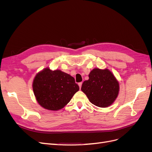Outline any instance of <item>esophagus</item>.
Instances as JSON below:
<instances>
[{"instance_id": "esophagus-1", "label": "esophagus", "mask_w": 152, "mask_h": 152, "mask_svg": "<svg viewBox=\"0 0 152 152\" xmlns=\"http://www.w3.org/2000/svg\"><path fill=\"white\" fill-rule=\"evenodd\" d=\"M79 84V88L80 89V88H81V87H82V82H79V84Z\"/></svg>"}]
</instances>
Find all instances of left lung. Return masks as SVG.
Here are the masks:
<instances>
[{"mask_svg": "<svg viewBox=\"0 0 152 152\" xmlns=\"http://www.w3.org/2000/svg\"><path fill=\"white\" fill-rule=\"evenodd\" d=\"M81 90L89 102L98 107L106 108L117 98L119 84L116 78L108 69L94 68L89 75V80L82 85Z\"/></svg>", "mask_w": 152, "mask_h": 152, "instance_id": "8db88e82", "label": "left lung"}]
</instances>
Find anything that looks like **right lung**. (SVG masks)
I'll use <instances>...</instances> for the list:
<instances>
[{"instance_id": "right-lung-1", "label": "right lung", "mask_w": 152, "mask_h": 152, "mask_svg": "<svg viewBox=\"0 0 152 152\" xmlns=\"http://www.w3.org/2000/svg\"><path fill=\"white\" fill-rule=\"evenodd\" d=\"M33 90L40 105L48 110H58L70 102L79 87L69 74L45 68L36 75Z\"/></svg>"}]
</instances>
